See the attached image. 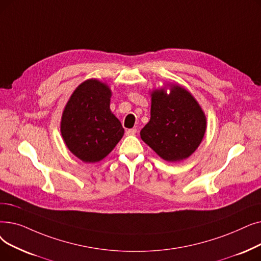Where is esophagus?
Masks as SVG:
<instances>
[{"label": "esophagus", "mask_w": 261, "mask_h": 261, "mask_svg": "<svg viewBox=\"0 0 261 261\" xmlns=\"http://www.w3.org/2000/svg\"><path fill=\"white\" fill-rule=\"evenodd\" d=\"M135 133H137V129H128L127 131H126V134L127 135H134Z\"/></svg>", "instance_id": "obj_1"}]
</instances>
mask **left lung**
<instances>
[{"instance_id": "left-lung-1", "label": "left lung", "mask_w": 261, "mask_h": 261, "mask_svg": "<svg viewBox=\"0 0 261 261\" xmlns=\"http://www.w3.org/2000/svg\"><path fill=\"white\" fill-rule=\"evenodd\" d=\"M206 116L195 98L173 84L151 92L150 120L141 130V139L168 162H179L193 153L206 132Z\"/></svg>"}]
</instances>
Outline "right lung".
Segmentation results:
<instances>
[{
  "label": "right lung",
  "instance_id": "obj_1",
  "mask_svg": "<svg viewBox=\"0 0 261 261\" xmlns=\"http://www.w3.org/2000/svg\"><path fill=\"white\" fill-rule=\"evenodd\" d=\"M112 92L106 83L90 79L79 85L64 109L61 133L76 158L95 163L121 140L123 128L110 110Z\"/></svg>",
  "mask_w": 261,
  "mask_h": 261
}]
</instances>
